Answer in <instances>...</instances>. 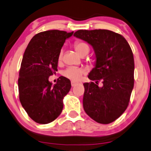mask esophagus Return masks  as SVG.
Instances as JSON below:
<instances>
[{
    "label": "esophagus",
    "mask_w": 151,
    "mask_h": 151,
    "mask_svg": "<svg viewBox=\"0 0 151 151\" xmlns=\"http://www.w3.org/2000/svg\"><path fill=\"white\" fill-rule=\"evenodd\" d=\"M76 84H77V82L74 81H71V86H72L73 87L75 86L76 85Z\"/></svg>",
    "instance_id": "obj_1"
}]
</instances>
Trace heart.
I'll list each match as a JSON object with an SVG mask.
<instances>
[{
    "mask_svg": "<svg viewBox=\"0 0 151 151\" xmlns=\"http://www.w3.org/2000/svg\"><path fill=\"white\" fill-rule=\"evenodd\" d=\"M75 49L80 55H81L83 52L89 50V47L86 43L81 41L76 42L74 44ZM62 60V52H60L58 55V61ZM83 70L76 67H69L67 69L65 70L63 72V76L67 78L70 79L73 81H78L81 78L83 75Z\"/></svg>",
    "mask_w": 151,
    "mask_h": 151,
    "instance_id": "b5f03b06",
    "label": "heart"
}]
</instances>
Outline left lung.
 Returning a JSON list of instances; mask_svg holds the SVG:
<instances>
[{
    "label": "left lung",
    "instance_id": "1",
    "mask_svg": "<svg viewBox=\"0 0 151 151\" xmlns=\"http://www.w3.org/2000/svg\"><path fill=\"white\" fill-rule=\"evenodd\" d=\"M74 36L94 50L95 68L84 83L83 104L86 113L100 124H109L124 113L134 86V57L130 46L119 34L106 29L78 30ZM103 86L99 87V80Z\"/></svg>",
    "mask_w": 151,
    "mask_h": 151
}]
</instances>
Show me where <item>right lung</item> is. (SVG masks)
<instances>
[{"label":"right lung","mask_w":151,"mask_h":151,"mask_svg":"<svg viewBox=\"0 0 151 151\" xmlns=\"http://www.w3.org/2000/svg\"><path fill=\"white\" fill-rule=\"evenodd\" d=\"M73 34L56 29L40 32L24 52L18 81L19 100L31 119L39 124H48L58 117L63 99L70 90L68 78L60 76L52 86L49 77L58 71V55Z\"/></svg>","instance_id":"1"}]
</instances>
